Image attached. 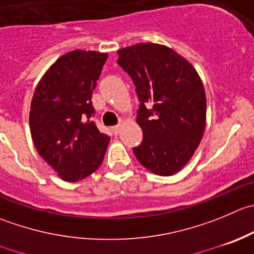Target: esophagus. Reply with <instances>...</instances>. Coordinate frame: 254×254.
I'll return each instance as SVG.
<instances>
[{"label":"esophagus","mask_w":254,"mask_h":254,"mask_svg":"<svg viewBox=\"0 0 254 254\" xmlns=\"http://www.w3.org/2000/svg\"><path fill=\"white\" fill-rule=\"evenodd\" d=\"M120 129H122V125H115V127H112L113 132H114L115 135H118L120 132Z\"/></svg>","instance_id":"1"}]
</instances>
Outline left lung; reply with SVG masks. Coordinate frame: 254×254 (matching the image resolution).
<instances>
[{"label":"left lung","mask_w":254,"mask_h":254,"mask_svg":"<svg viewBox=\"0 0 254 254\" xmlns=\"http://www.w3.org/2000/svg\"><path fill=\"white\" fill-rule=\"evenodd\" d=\"M140 100L136 122L142 141L137 161L160 176L179 172L200 145L206 127V95L200 75L174 49L137 43L118 51Z\"/></svg>","instance_id":"1"}]
</instances>
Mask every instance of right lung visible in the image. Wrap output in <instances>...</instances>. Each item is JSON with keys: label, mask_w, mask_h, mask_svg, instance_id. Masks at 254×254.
I'll return each instance as SVG.
<instances>
[{"label": "right lung", "mask_w": 254, "mask_h": 254, "mask_svg": "<svg viewBox=\"0 0 254 254\" xmlns=\"http://www.w3.org/2000/svg\"><path fill=\"white\" fill-rule=\"evenodd\" d=\"M108 54L68 52L59 57L34 90L29 110L32 140L62 180L77 182L102 165L110 137L92 120L93 90Z\"/></svg>", "instance_id": "1"}]
</instances>
